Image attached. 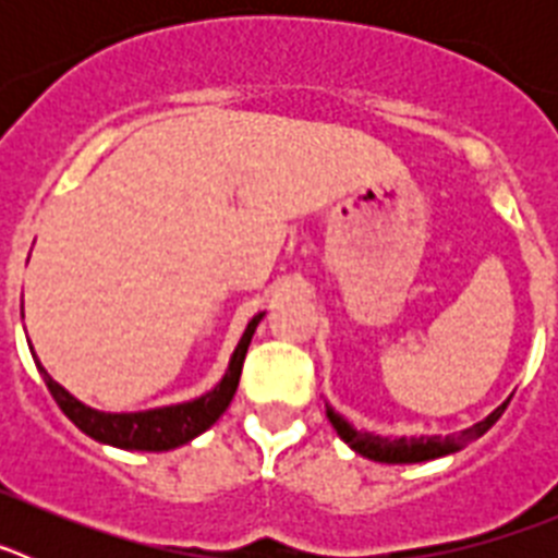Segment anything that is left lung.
<instances>
[{
    "mask_svg": "<svg viewBox=\"0 0 558 558\" xmlns=\"http://www.w3.org/2000/svg\"><path fill=\"white\" fill-rule=\"evenodd\" d=\"M509 402H502L495 413L472 425L470 430L458 433V436H418V438H383V436H374V433H360L349 425L347 418L338 416L332 408H327V416L332 422V427L338 430V436L352 447L354 452H360L363 458H372V461L379 463H418V461H430V458H441V456H450V452L461 450L466 447L470 441L481 438L483 433L489 430L495 425L497 418L502 416Z\"/></svg>",
    "mask_w": 558,
    "mask_h": 558,
    "instance_id": "obj_1",
    "label": "left lung"
}]
</instances>
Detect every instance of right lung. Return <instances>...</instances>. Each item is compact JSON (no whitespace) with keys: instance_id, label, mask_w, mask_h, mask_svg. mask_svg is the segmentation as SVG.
Masks as SVG:
<instances>
[{"instance_id":"1","label":"right lung","mask_w":558,"mask_h":558,"mask_svg":"<svg viewBox=\"0 0 558 558\" xmlns=\"http://www.w3.org/2000/svg\"><path fill=\"white\" fill-rule=\"evenodd\" d=\"M259 322H263V313L254 315L248 327H245L243 338H240L234 354H231L229 372H226V377L220 379V386L215 388V391L192 399V402H184V405L156 408V411L145 413H100L95 411V408H86L83 402H77L66 388H61L56 379L49 377L47 368L38 363L36 354H33V357H36L38 372H41L44 383H47L49 393H52V399L58 402V408H61L86 436L97 438L102 445L122 447V450L161 452L186 445V441H192V438L201 436L204 430H209V427L223 416V411L229 408L231 399H234L236 383H240V374H243V360L245 352H248L251 335H254Z\"/></svg>"}]
</instances>
